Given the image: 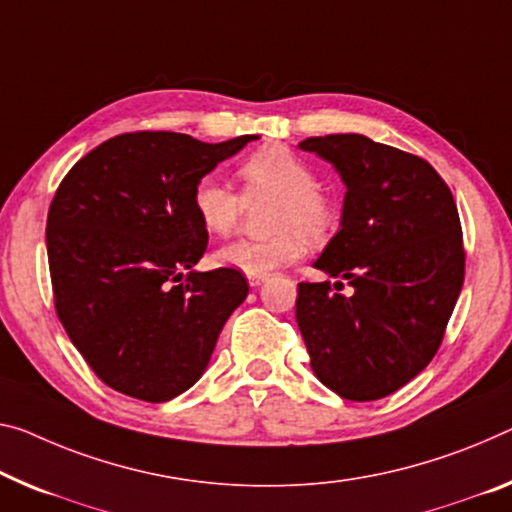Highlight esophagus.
<instances>
[{
  "label": "esophagus",
  "instance_id": "obj_1",
  "mask_svg": "<svg viewBox=\"0 0 512 512\" xmlns=\"http://www.w3.org/2000/svg\"><path fill=\"white\" fill-rule=\"evenodd\" d=\"M265 281H267V274H256V277H249V286L251 288H258Z\"/></svg>",
  "mask_w": 512,
  "mask_h": 512
}]
</instances>
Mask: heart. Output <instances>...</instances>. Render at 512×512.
I'll use <instances>...</instances> for the list:
<instances>
[{
	"label": "heart",
	"mask_w": 512,
	"mask_h": 512,
	"mask_svg": "<svg viewBox=\"0 0 512 512\" xmlns=\"http://www.w3.org/2000/svg\"><path fill=\"white\" fill-rule=\"evenodd\" d=\"M238 178L245 194H272V233L261 240H233L215 251V263L247 277L267 274L302 256L304 235L318 240L334 224V206L316 187V176L300 157L283 146H265L240 162ZM192 206L203 229L226 235L235 229L240 199L217 178L196 183Z\"/></svg>",
	"instance_id": "obj_1"
}]
</instances>
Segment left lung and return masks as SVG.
Listing matches in <instances>:
<instances>
[{
	"label": "left lung",
	"mask_w": 512,
	"mask_h": 512,
	"mask_svg": "<svg viewBox=\"0 0 512 512\" xmlns=\"http://www.w3.org/2000/svg\"><path fill=\"white\" fill-rule=\"evenodd\" d=\"M345 185L341 226L313 267L343 279L297 286L295 318L318 380L377 400L435 357L465 281L453 194L421 157L364 135L300 141Z\"/></svg>",
	"instance_id": "obj_1"
}]
</instances>
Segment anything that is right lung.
<instances>
[{
    "instance_id": "add662e5",
    "label": "right lung",
    "mask_w": 512,
    "mask_h": 512,
    "mask_svg": "<svg viewBox=\"0 0 512 512\" xmlns=\"http://www.w3.org/2000/svg\"><path fill=\"white\" fill-rule=\"evenodd\" d=\"M256 139L130 132L93 148L59 185L45 233L54 306L107 387L164 403L206 373L249 283L231 267L194 270L208 231L192 192Z\"/></svg>"
}]
</instances>
